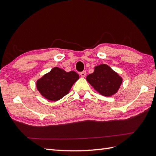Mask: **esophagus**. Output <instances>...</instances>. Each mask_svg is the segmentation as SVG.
Wrapping results in <instances>:
<instances>
[{"instance_id":"34e87169","label":"esophagus","mask_w":156,"mask_h":156,"mask_svg":"<svg viewBox=\"0 0 156 156\" xmlns=\"http://www.w3.org/2000/svg\"><path fill=\"white\" fill-rule=\"evenodd\" d=\"M87 74V73H86V71H82L80 72V76L82 77H84V76Z\"/></svg>"}]
</instances>
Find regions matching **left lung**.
<instances>
[{
	"label": "left lung",
	"mask_w": 156,
	"mask_h": 156,
	"mask_svg": "<svg viewBox=\"0 0 156 156\" xmlns=\"http://www.w3.org/2000/svg\"><path fill=\"white\" fill-rule=\"evenodd\" d=\"M87 80L96 90L106 97L115 94L122 83V78L117 73L106 64L95 67L94 72L87 76Z\"/></svg>",
	"instance_id": "8db88e82"
}]
</instances>
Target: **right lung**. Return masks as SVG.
<instances>
[{"instance_id": "obj_1", "label": "right lung", "mask_w": 156, "mask_h": 156, "mask_svg": "<svg viewBox=\"0 0 156 156\" xmlns=\"http://www.w3.org/2000/svg\"><path fill=\"white\" fill-rule=\"evenodd\" d=\"M78 78L79 76L76 72H66L55 67L37 80V88L45 98L55 101L67 94Z\"/></svg>"}]
</instances>
